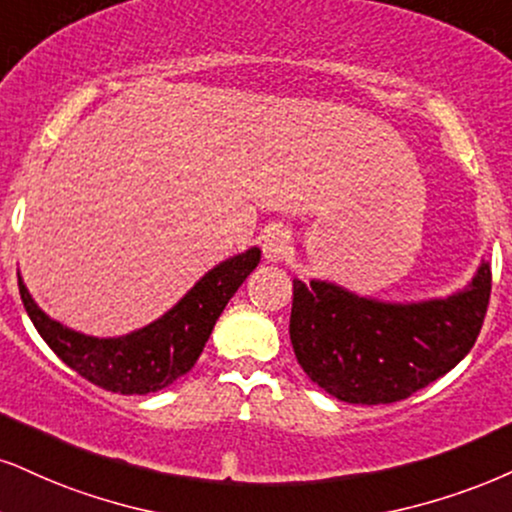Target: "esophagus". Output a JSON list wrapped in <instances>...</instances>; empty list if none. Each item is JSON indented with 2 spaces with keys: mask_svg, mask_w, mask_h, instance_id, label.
Segmentation results:
<instances>
[{
  "mask_svg": "<svg viewBox=\"0 0 512 512\" xmlns=\"http://www.w3.org/2000/svg\"><path fill=\"white\" fill-rule=\"evenodd\" d=\"M289 249H292V239H289V232L282 230V227H273L263 237V254H266L270 263H280L282 258H287Z\"/></svg>",
  "mask_w": 512,
  "mask_h": 512,
  "instance_id": "34e87169",
  "label": "esophagus"
}]
</instances>
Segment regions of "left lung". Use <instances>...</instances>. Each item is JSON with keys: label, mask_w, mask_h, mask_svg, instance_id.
<instances>
[{"label": "left lung", "mask_w": 512, "mask_h": 512, "mask_svg": "<svg viewBox=\"0 0 512 512\" xmlns=\"http://www.w3.org/2000/svg\"><path fill=\"white\" fill-rule=\"evenodd\" d=\"M491 266L446 299L389 304L325 280H294L289 337L311 380L346 403H394L468 356L482 330Z\"/></svg>", "instance_id": "1"}]
</instances>
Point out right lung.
<instances>
[{"label": "right lung", "mask_w": 512, "mask_h": 512, "mask_svg": "<svg viewBox=\"0 0 512 512\" xmlns=\"http://www.w3.org/2000/svg\"><path fill=\"white\" fill-rule=\"evenodd\" d=\"M261 261L251 246L211 268L159 320L123 337H90L56 323L35 304L18 273V292L35 330L68 368L116 394H149L194 368L227 301Z\"/></svg>", "instance_id": "obj_1"}]
</instances>
